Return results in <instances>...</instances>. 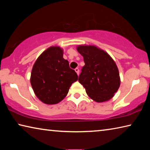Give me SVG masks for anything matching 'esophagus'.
<instances>
[{
	"instance_id": "34e87169",
	"label": "esophagus",
	"mask_w": 150,
	"mask_h": 150,
	"mask_svg": "<svg viewBox=\"0 0 150 150\" xmlns=\"http://www.w3.org/2000/svg\"><path fill=\"white\" fill-rule=\"evenodd\" d=\"M75 72L77 73V74L79 75V68H75Z\"/></svg>"
}]
</instances>
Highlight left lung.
Returning <instances> with one entry per match:
<instances>
[{
  "label": "left lung",
  "mask_w": 150,
  "mask_h": 150,
  "mask_svg": "<svg viewBox=\"0 0 150 150\" xmlns=\"http://www.w3.org/2000/svg\"><path fill=\"white\" fill-rule=\"evenodd\" d=\"M77 50L85 64L81 69L79 82L96 102L110 100L120 84L115 62L105 51L93 45H79Z\"/></svg>",
  "instance_id": "obj_1"
}]
</instances>
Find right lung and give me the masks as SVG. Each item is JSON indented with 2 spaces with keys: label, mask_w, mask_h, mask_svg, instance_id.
<instances>
[{
  "label": "right lung",
  "mask_w": 150,
  "mask_h": 150,
  "mask_svg": "<svg viewBox=\"0 0 150 150\" xmlns=\"http://www.w3.org/2000/svg\"><path fill=\"white\" fill-rule=\"evenodd\" d=\"M63 50L50 47L44 51L33 66L30 83L35 95L45 104L54 105L62 101L69 92L78 75L63 59Z\"/></svg>",
  "instance_id": "1"
}]
</instances>
